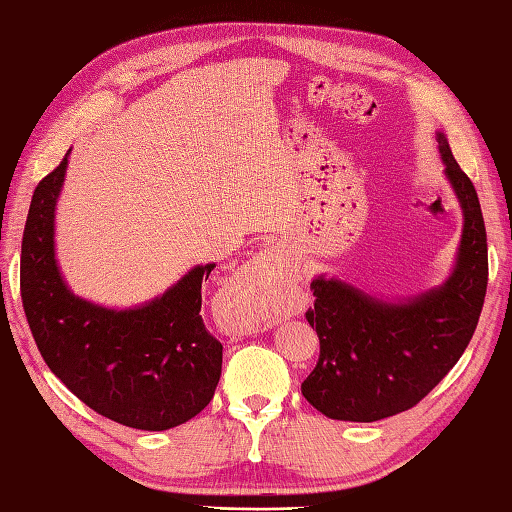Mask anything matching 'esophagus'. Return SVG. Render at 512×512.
<instances>
[{
    "label": "esophagus",
    "instance_id": "obj_1",
    "mask_svg": "<svg viewBox=\"0 0 512 512\" xmlns=\"http://www.w3.org/2000/svg\"><path fill=\"white\" fill-rule=\"evenodd\" d=\"M245 283L254 296L263 300H274L287 285L283 269V252L278 243H271L265 252H260L245 267Z\"/></svg>",
    "mask_w": 512,
    "mask_h": 512
}]
</instances>
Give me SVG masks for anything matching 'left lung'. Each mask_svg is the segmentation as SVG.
Listing matches in <instances>:
<instances>
[{
	"instance_id": "left-lung-1",
	"label": "left lung",
	"mask_w": 512,
	"mask_h": 512,
	"mask_svg": "<svg viewBox=\"0 0 512 512\" xmlns=\"http://www.w3.org/2000/svg\"><path fill=\"white\" fill-rule=\"evenodd\" d=\"M437 143L464 212L457 265L446 283L398 305L336 278L311 283L316 300L305 318L316 327L320 356L300 391L331 420L375 422L413 409L455 367L475 333L488 285L484 216L442 132Z\"/></svg>"
}]
</instances>
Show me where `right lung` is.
Listing matches in <instances>:
<instances>
[{"mask_svg":"<svg viewBox=\"0 0 512 512\" xmlns=\"http://www.w3.org/2000/svg\"><path fill=\"white\" fill-rule=\"evenodd\" d=\"M68 154L35 187L26 218L19 289L28 327L48 369L92 411L141 431L174 429L210 404L221 380L223 344L201 318V285L216 265L194 267L134 309L72 294L55 260Z\"/></svg>","mask_w":512,"mask_h":512,"instance_id":"right-lung-1","label":"right lung"}]
</instances>
